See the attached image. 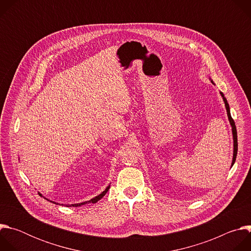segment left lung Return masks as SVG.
I'll use <instances>...</instances> for the list:
<instances>
[{
	"mask_svg": "<svg viewBox=\"0 0 251 251\" xmlns=\"http://www.w3.org/2000/svg\"><path fill=\"white\" fill-rule=\"evenodd\" d=\"M209 80L211 81V83L213 85H216L213 82V80L211 78H209ZM220 94L222 95L223 97V100L225 102V105H226V113H227V118H228V121H229V124L231 126V132H232V138H233V154H232V161H231V166L230 168L233 166V164L235 163V159H236V154H237V133H236V127H235V124H234V121L233 119L231 118V115H230V108H229V105L227 103V100L226 98L225 97V94L223 92L220 91Z\"/></svg>",
	"mask_w": 251,
	"mask_h": 251,
	"instance_id": "8db88e82",
	"label": "left lung"
}]
</instances>
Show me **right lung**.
I'll use <instances>...</instances> for the list:
<instances>
[{"label": "right lung", "mask_w": 251, "mask_h": 251, "mask_svg": "<svg viewBox=\"0 0 251 251\" xmlns=\"http://www.w3.org/2000/svg\"><path fill=\"white\" fill-rule=\"evenodd\" d=\"M110 189V184L106 187V189L101 193V194H99L98 196H96L95 198H93V199H91L90 201H83V202H78V203H71V204H65L66 206H80V205H82V204H86V203H90V202H92V203H95V202H97L99 200H101L105 195H106V193L108 192V190ZM39 193V195L41 196V197H44L40 192H38ZM47 201H50V202H53V203H55V204H60V203H58V202H55V201H50V200H49V199H47L46 197H44ZM61 205H63V203H61Z\"/></svg>", "instance_id": "1"}]
</instances>
